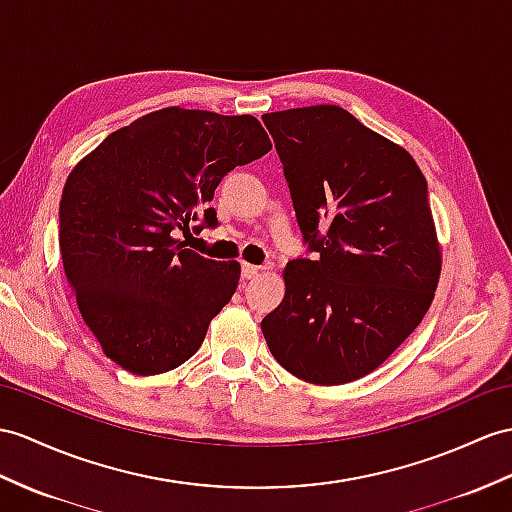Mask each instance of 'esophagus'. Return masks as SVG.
<instances>
[{
  "instance_id": "esophagus-1",
  "label": "esophagus",
  "mask_w": 512,
  "mask_h": 512,
  "mask_svg": "<svg viewBox=\"0 0 512 512\" xmlns=\"http://www.w3.org/2000/svg\"><path fill=\"white\" fill-rule=\"evenodd\" d=\"M260 269H263V267H258V265H249V263H245V265H243V278H245V280H252V278H256V276H258V273H260Z\"/></svg>"
}]
</instances>
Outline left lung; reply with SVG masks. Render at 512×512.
Masks as SVG:
<instances>
[{
	"instance_id": "obj_1",
	"label": "left lung",
	"mask_w": 512,
	"mask_h": 512,
	"mask_svg": "<svg viewBox=\"0 0 512 512\" xmlns=\"http://www.w3.org/2000/svg\"><path fill=\"white\" fill-rule=\"evenodd\" d=\"M317 260L284 267L260 328L295 378L334 386L378 369L419 326L441 278L428 184L402 145L341 106L263 115ZM329 232L318 236V223Z\"/></svg>"
}]
</instances>
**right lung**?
I'll use <instances>...</instances> for the list:
<instances>
[{
    "mask_svg": "<svg viewBox=\"0 0 512 512\" xmlns=\"http://www.w3.org/2000/svg\"><path fill=\"white\" fill-rule=\"evenodd\" d=\"M271 149L252 115L169 106L108 134L65 182L60 254L102 352L134 376L180 367L202 345L241 278L236 260L176 239L204 217L228 171Z\"/></svg>",
    "mask_w": 512,
    "mask_h": 512,
    "instance_id": "1",
    "label": "right lung"
}]
</instances>
